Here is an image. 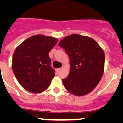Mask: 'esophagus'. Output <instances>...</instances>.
Masks as SVG:
<instances>
[{
	"label": "esophagus",
	"instance_id": "esophagus-1",
	"mask_svg": "<svg viewBox=\"0 0 123 123\" xmlns=\"http://www.w3.org/2000/svg\"><path fill=\"white\" fill-rule=\"evenodd\" d=\"M61 69H62V68H58V69H56V71H58H58H60Z\"/></svg>",
	"mask_w": 123,
	"mask_h": 123
}]
</instances>
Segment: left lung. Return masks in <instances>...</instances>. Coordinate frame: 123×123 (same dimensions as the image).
<instances>
[{
    "instance_id": "8db88e82",
    "label": "left lung",
    "mask_w": 123,
    "mask_h": 123,
    "mask_svg": "<svg viewBox=\"0 0 123 123\" xmlns=\"http://www.w3.org/2000/svg\"><path fill=\"white\" fill-rule=\"evenodd\" d=\"M58 45L69 56L71 70L62 82L65 89L75 95H84L97 86L104 73L105 54L93 39L71 34Z\"/></svg>"
}]
</instances>
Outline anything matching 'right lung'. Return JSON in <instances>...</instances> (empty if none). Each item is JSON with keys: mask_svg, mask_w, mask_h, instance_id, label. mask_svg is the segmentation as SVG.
Masks as SVG:
<instances>
[{"mask_svg": "<svg viewBox=\"0 0 123 123\" xmlns=\"http://www.w3.org/2000/svg\"><path fill=\"white\" fill-rule=\"evenodd\" d=\"M57 41L52 37L35 35L25 40L15 49L12 69L25 89L36 94L49 87L55 75L49 53Z\"/></svg>", "mask_w": 123, "mask_h": 123, "instance_id": "1", "label": "right lung"}]
</instances>
